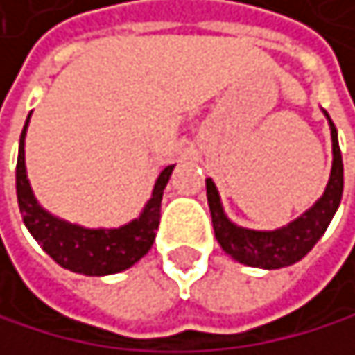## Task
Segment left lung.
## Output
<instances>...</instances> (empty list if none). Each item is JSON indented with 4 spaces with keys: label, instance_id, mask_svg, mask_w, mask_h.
<instances>
[{
    "label": "left lung",
    "instance_id": "obj_1",
    "mask_svg": "<svg viewBox=\"0 0 355 355\" xmlns=\"http://www.w3.org/2000/svg\"><path fill=\"white\" fill-rule=\"evenodd\" d=\"M323 116L328 118L332 137L330 179L323 193L313 202V207H309L302 216H297L288 224L274 230H257L235 224L226 216L216 183H213V179H207V200L213 220V230H216L218 243L230 259L259 269H280L286 265H293L309 254L315 243L321 239L325 228L330 226L343 196V157L338 148L336 127L325 110Z\"/></svg>",
    "mask_w": 355,
    "mask_h": 355
}]
</instances>
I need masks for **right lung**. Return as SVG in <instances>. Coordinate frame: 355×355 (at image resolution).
Instances as JSON below:
<instances>
[{
    "label": "right lung",
    "mask_w": 355,
    "mask_h": 355,
    "mask_svg": "<svg viewBox=\"0 0 355 355\" xmlns=\"http://www.w3.org/2000/svg\"><path fill=\"white\" fill-rule=\"evenodd\" d=\"M30 116L25 120V127L19 139V159H17V198L27 230L32 232V237L60 267L71 269L75 274L112 276L133 267L153 248L155 230L159 226V218H162L164 189L170 181L174 166H168L159 172L144 209L139 211L137 218H133L123 226L90 228V226L62 220L38 202L32 183L27 179L25 137H27V127H30Z\"/></svg>",
    "instance_id": "obj_1"
}]
</instances>
